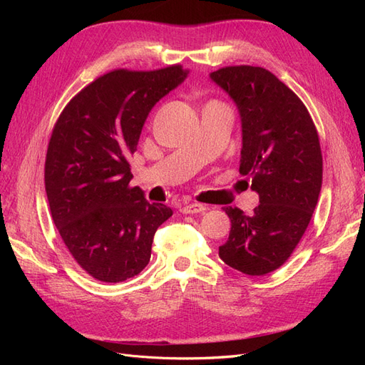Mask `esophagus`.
<instances>
[{"label": "esophagus", "instance_id": "1", "mask_svg": "<svg viewBox=\"0 0 365 365\" xmlns=\"http://www.w3.org/2000/svg\"><path fill=\"white\" fill-rule=\"evenodd\" d=\"M205 210H207V205L195 202V204H187V205H182L180 212H181V213H184V215H193V213H202V212H205Z\"/></svg>", "mask_w": 365, "mask_h": 365}]
</instances>
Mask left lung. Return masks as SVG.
Returning a JSON list of instances; mask_svg holds the SVG:
<instances>
[{"mask_svg":"<svg viewBox=\"0 0 365 365\" xmlns=\"http://www.w3.org/2000/svg\"><path fill=\"white\" fill-rule=\"evenodd\" d=\"M210 77L239 108V170L260 201L251 216L222 208L231 230L219 257L247 275H264L291 257L311 222L323 181L318 132L304 103L271 71L235 65Z\"/></svg>","mask_w":365,"mask_h":365,"instance_id":"8db88e82","label":"left lung"}]
</instances>
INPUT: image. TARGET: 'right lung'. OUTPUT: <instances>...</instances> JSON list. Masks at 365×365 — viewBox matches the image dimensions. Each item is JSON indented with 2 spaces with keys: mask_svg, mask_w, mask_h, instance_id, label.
I'll use <instances>...</instances> for the list:
<instances>
[{
  "mask_svg": "<svg viewBox=\"0 0 365 365\" xmlns=\"http://www.w3.org/2000/svg\"><path fill=\"white\" fill-rule=\"evenodd\" d=\"M185 76L180 63L113 70L77 93L54 123L43 173L51 217L73 259L96 280L140 274L157 228L173 215L129 185L130 157L153 105Z\"/></svg>",
  "mask_w": 365,
  "mask_h": 365,
  "instance_id": "obj_1",
  "label": "right lung"
}]
</instances>
